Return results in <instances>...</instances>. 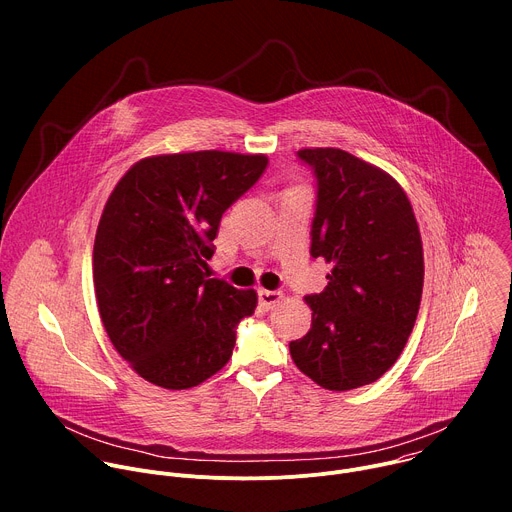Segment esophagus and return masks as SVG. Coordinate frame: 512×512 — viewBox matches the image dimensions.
<instances>
[{
	"label": "esophagus",
	"mask_w": 512,
	"mask_h": 512,
	"mask_svg": "<svg viewBox=\"0 0 512 512\" xmlns=\"http://www.w3.org/2000/svg\"><path fill=\"white\" fill-rule=\"evenodd\" d=\"M281 294L279 291H271V289H259V306L263 310H271L275 304H279Z\"/></svg>",
	"instance_id": "obj_1"
}]
</instances>
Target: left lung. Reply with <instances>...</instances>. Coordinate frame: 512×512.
Returning <instances> with one entry per match:
<instances>
[{
    "instance_id": "obj_1",
    "label": "left lung",
    "mask_w": 512,
    "mask_h": 512,
    "mask_svg": "<svg viewBox=\"0 0 512 512\" xmlns=\"http://www.w3.org/2000/svg\"><path fill=\"white\" fill-rule=\"evenodd\" d=\"M314 170V259L330 263L306 296L312 328L289 342L296 367L330 391L381 379L403 352L423 291V247L411 202L381 168L336 150H300Z\"/></svg>"
}]
</instances>
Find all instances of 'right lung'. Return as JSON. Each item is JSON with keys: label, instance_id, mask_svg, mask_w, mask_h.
Masks as SVG:
<instances>
[{"label": "right lung", "instance_id": "right-lung-1", "mask_svg": "<svg viewBox=\"0 0 512 512\" xmlns=\"http://www.w3.org/2000/svg\"><path fill=\"white\" fill-rule=\"evenodd\" d=\"M261 154L190 152L133 164L95 237L93 279L115 350L145 381L180 391L229 362L255 289L208 273L223 212L265 172Z\"/></svg>", "mask_w": 512, "mask_h": 512}]
</instances>
